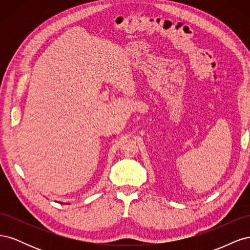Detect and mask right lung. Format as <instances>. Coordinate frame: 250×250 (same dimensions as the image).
I'll list each match as a JSON object with an SVG mask.
<instances>
[{
  "mask_svg": "<svg viewBox=\"0 0 250 250\" xmlns=\"http://www.w3.org/2000/svg\"><path fill=\"white\" fill-rule=\"evenodd\" d=\"M60 203H63V202H60ZM66 204H70V203H69V202H67V203H66Z\"/></svg>",
  "mask_w": 250,
  "mask_h": 250,
  "instance_id": "right-lung-1",
  "label": "right lung"
}]
</instances>
